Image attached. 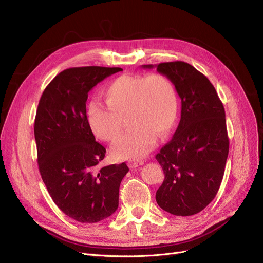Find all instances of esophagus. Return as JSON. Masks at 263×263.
I'll return each instance as SVG.
<instances>
[{
  "label": "esophagus",
  "mask_w": 263,
  "mask_h": 263,
  "mask_svg": "<svg viewBox=\"0 0 263 263\" xmlns=\"http://www.w3.org/2000/svg\"><path fill=\"white\" fill-rule=\"evenodd\" d=\"M144 163L143 160H129L128 161V166L130 168H135V167H138L140 165H142Z\"/></svg>",
  "instance_id": "obj_1"
}]
</instances>
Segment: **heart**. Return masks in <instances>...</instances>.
<instances>
[{
	"label": "heart",
	"instance_id": "1",
	"mask_svg": "<svg viewBox=\"0 0 263 263\" xmlns=\"http://www.w3.org/2000/svg\"><path fill=\"white\" fill-rule=\"evenodd\" d=\"M103 95L107 105L93 103L89 107V125L97 137L116 141L126 115L133 125L113 146L117 159H142L155 147L157 135L165 137L176 124L178 96L173 81L165 75H124L113 80Z\"/></svg>",
	"mask_w": 263,
	"mask_h": 263
}]
</instances>
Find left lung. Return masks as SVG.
<instances>
[{
  "mask_svg": "<svg viewBox=\"0 0 263 263\" xmlns=\"http://www.w3.org/2000/svg\"><path fill=\"white\" fill-rule=\"evenodd\" d=\"M157 70L173 81L182 113L173 138L156 156L164 172L156 200L171 214L193 215L213 200L222 183L230 147L224 106L210 80L188 63H160Z\"/></svg>",
  "mask_w": 263,
  "mask_h": 263,
  "instance_id": "left-lung-1",
  "label": "left lung"
}]
</instances>
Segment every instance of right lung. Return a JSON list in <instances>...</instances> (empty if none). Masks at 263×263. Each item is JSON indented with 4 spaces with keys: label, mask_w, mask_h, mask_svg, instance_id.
<instances>
[{
    "label": "right lung",
    "mask_w": 263,
    "mask_h": 263,
    "mask_svg": "<svg viewBox=\"0 0 263 263\" xmlns=\"http://www.w3.org/2000/svg\"><path fill=\"white\" fill-rule=\"evenodd\" d=\"M123 70L85 66L61 71L44 89L34 119L40 175L61 211L80 223H97L119 206L126 163L96 170L105 148L96 141L87 119L88 92Z\"/></svg>",
    "instance_id": "add662e5"
}]
</instances>
